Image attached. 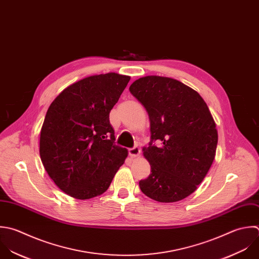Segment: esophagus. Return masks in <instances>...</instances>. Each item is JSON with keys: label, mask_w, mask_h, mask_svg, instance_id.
<instances>
[{"label": "esophagus", "mask_w": 259, "mask_h": 259, "mask_svg": "<svg viewBox=\"0 0 259 259\" xmlns=\"http://www.w3.org/2000/svg\"><path fill=\"white\" fill-rule=\"evenodd\" d=\"M140 152H141V150H140V148L138 146H135V147L129 149V155L131 157H133V158L138 157L140 155Z\"/></svg>", "instance_id": "34e87169"}]
</instances>
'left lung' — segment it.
<instances>
[{"label":"left lung","instance_id":"8db88e82","mask_svg":"<svg viewBox=\"0 0 259 259\" xmlns=\"http://www.w3.org/2000/svg\"><path fill=\"white\" fill-rule=\"evenodd\" d=\"M129 91L150 121L151 140L142 150L151 174L139 187L160 203L184 200L197 190L215 158L218 132L211 112L198 92L170 77H140Z\"/></svg>","mask_w":259,"mask_h":259}]
</instances>
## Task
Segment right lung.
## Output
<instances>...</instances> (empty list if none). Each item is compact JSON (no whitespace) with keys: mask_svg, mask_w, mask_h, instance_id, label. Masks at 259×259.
Listing matches in <instances>:
<instances>
[{"mask_svg":"<svg viewBox=\"0 0 259 259\" xmlns=\"http://www.w3.org/2000/svg\"><path fill=\"white\" fill-rule=\"evenodd\" d=\"M130 76L115 72L84 77L49 106L40 132V158L68 196L89 200L105 193L128 150L114 143L109 115Z\"/></svg>","mask_w":259,"mask_h":259,"instance_id":"right-lung-1","label":"right lung"}]
</instances>
